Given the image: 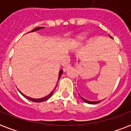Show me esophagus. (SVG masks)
Wrapping results in <instances>:
<instances>
[{
  "label": "esophagus",
  "mask_w": 131,
  "mask_h": 131,
  "mask_svg": "<svg viewBox=\"0 0 131 131\" xmlns=\"http://www.w3.org/2000/svg\"><path fill=\"white\" fill-rule=\"evenodd\" d=\"M71 67V64H67V65H66L65 67L63 68V71H67V70L69 68Z\"/></svg>",
  "instance_id": "obj_1"
}]
</instances>
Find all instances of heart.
Returning a JSON list of instances; mask_svg holds the SVG:
<instances>
[{
  "label": "heart",
  "mask_w": 131,
  "mask_h": 131,
  "mask_svg": "<svg viewBox=\"0 0 131 131\" xmlns=\"http://www.w3.org/2000/svg\"><path fill=\"white\" fill-rule=\"evenodd\" d=\"M86 39H87V35H86V34H80V35H77L74 38L73 43H72V45H73V46H77V45L82 43V42H84Z\"/></svg>",
  "instance_id": "obj_1"
}]
</instances>
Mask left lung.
Returning <instances> with one entry per match:
<instances>
[{
	"mask_svg": "<svg viewBox=\"0 0 131 131\" xmlns=\"http://www.w3.org/2000/svg\"><path fill=\"white\" fill-rule=\"evenodd\" d=\"M110 37L111 38H112L111 36L110 35ZM80 97L82 98V99L84 101V102H86V103H89V104H96V103H99L100 101H88V100L85 99H84V98H82V96H80Z\"/></svg>",
	"mask_w": 131,
	"mask_h": 131,
	"instance_id": "obj_1",
	"label": "left lung"
}]
</instances>
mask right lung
Wrapping results in <instances>:
<instances>
[{
  "instance_id": "1",
  "label": "right lung",
  "mask_w": 131,
  "mask_h": 131,
  "mask_svg": "<svg viewBox=\"0 0 131 131\" xmlns=\"http://www.w3.org/2000/svg\"><path fill=\"white\" fill-rule=\"evenodd\" d=\"M43 28H44V27H43V26H41V27H38V28H35V29L32 30V31L29 32H35V31H37V30H40V29H43ZM62 73H63V71L62 70H60L59 71V75H58V80L60 79V78L61 77L62 74ZM20 93L22 94V95L24 96V97H26V99H28V100H30V101H33V102H35V103H40V102H43V101H47L48 99H49L50 98V96H51V95H52V94H53V91L51 92V93L49 94V95H47V96H45V97H43V98H41V99H32V98H30V97H28V96H27L24 95V94H23L21 93V92L19 91Z\"/></svg>"
}]
</instances>
